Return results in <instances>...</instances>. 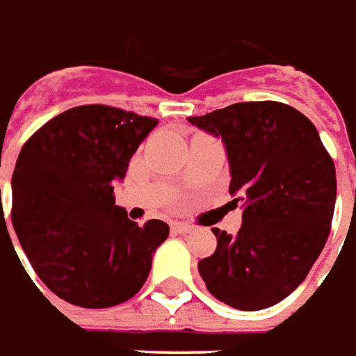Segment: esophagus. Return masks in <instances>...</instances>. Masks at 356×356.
Wrapping results in <instances>:
<instances>
[{"mask_svg": "<svg viewBox=\"0 0 356 356\" xmlns=\"http://www.w3.org/2000/svg\"><path fill=\"white\" fill-rule=\"evenodd\" d=\"M172 230L176 232V234H190L193 228H191L190 224H186V222H174L172 224Z\"/></svg>", "mask_w": 356, "mask_h": 356, "instance_id": "1", "label": "esophagus"}]
</instances>
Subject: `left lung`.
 <instances>
[{"instance_id":"1","label":"left lung","mask_w":356,"mask_h":356,"mask_svg":"<svg viewBox=\"0 0 356 356\" xmlns=\"http://www.w3.org/2000/svg\"><path fill=\"white\" fill-rule=\"evenodd\" d=\"M222 138L236 236L213 228L216 249L197 268L209 293L239 311H261L295 291L326 245L335 166L318 130L286 103L243 102L190 117Z\"/></svg>"}]
</instances>
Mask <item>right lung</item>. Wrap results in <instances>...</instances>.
<instances>
[{
  "instance_id": "obj_1",
  "label": "right lung",
  "mask_w": 356,
  "mask_h": 356,
  "mask_svg": "<svg viewBox=\"0 0 356 356\" xmlns=\"http://www.w3.org/2000/svg\"><path fill=\"white\" fill-rule=\"evenodd\" d=\"M159 120L82 105L45 122L13 172V228L40 280L84 309L132 299L149 276L168 224L138 226L115 205V182Z\"/></svg>"
}]
</instances>
